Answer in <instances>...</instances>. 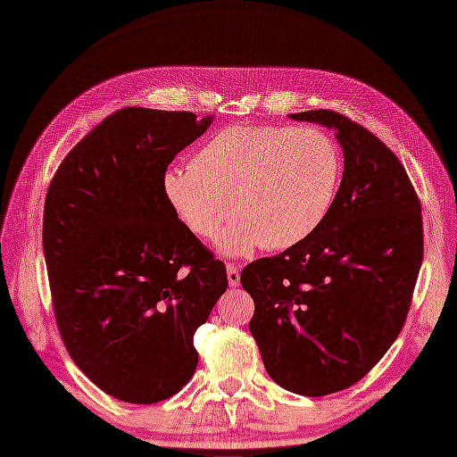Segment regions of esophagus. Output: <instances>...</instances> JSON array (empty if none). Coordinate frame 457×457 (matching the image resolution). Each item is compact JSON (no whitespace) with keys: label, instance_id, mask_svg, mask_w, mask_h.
I'll return each instance as SVG.
<instances>
[{"label":"esophagus","instance_id":"esophagus-1","mask_svg":"<svg viewBox=\"0 0 457 457\" xmlns=\"http://www.w3.org/2000/svg\"><path fill=\"white\" fill-rule=\"evenodd\" d=\"M227 276H228V284L232 287H237L240 284V269L237 262H228L227 265Z\"/></svg>","mask_w":457,"mask_h":457}]
</instances>
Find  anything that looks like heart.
Wrapping results in <instances>:
<instances>
[{"label":"heart","instance_id":"heart-1","mask_svg":"<svg viewBox=\"0 0 457 457\" xmlns=\"http://www.w3.org/2000/svg\"><path fill=\"white\" fill-rule=\"evenodd\" d=\"M343 170L337 143L312 128L230 126L217 131L195 162L162 177L163 196L185 227L220 240L227 253L261 244L287 250L324 223Z\"/></svg>","mask_w":457,"mask_h":457}]
</instances>
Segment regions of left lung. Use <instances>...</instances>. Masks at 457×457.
Masks as SVG:
<instances>
[{"instance_id": "left-lung-1", "label": "left lung", "mask_w": 457, "mask_h": 457, "mask_svg": "<svg viewBox=\"0 0 457 457\" xmlns=\"http://www.w3.org/2000/svg\"><path fill=\"white\" fill-rule=\"evenodd\" d=\"M337 131L345 170L324 223L247 265L250 331L272 381L324 396L361 381L403 329L423 261L421 204L395 152L334 110L289 114Z\"/></svg>"}]
</instances>
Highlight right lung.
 Returning a JSON list of instances; mask_svg holds the SVG:
<instances>
[{"label": "right lung", "instance_id": "add662e5", "mask_svg": "<svg viewBox=\"0 0 457 457\" xmlns=\"http://www.w3.org/2000/svg\"><path fill=\"white\" fill-rule=\"evenodd\" d=\"M213 118L121 108L68 152L47 188L44 253L59 331L106 395L154 404L195 376L196 329L225 262L171 210L162 177Z\"/></svg>", "mask_w": 457, "mask_h": 457}]
</instances>
